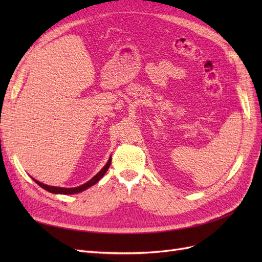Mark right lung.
<instances>
[{
	"instance_id": "1",
	"label": "right lung",
	"mask_w": 262,
	"mask_h": 262,
	"mask_svg": "<svg viewBox=\"0 0 262 262\" xmlns=\"http://www.w3.org/2000/svg\"><path fill=\"white\" fill-rule=\"evenodd\" d=\"M110 163H112V157L109 158V161L107 162V164L104 166V167L101 168V170L97 173V175H95L90 181H87L86 184L82 185V186H78V187H75V188H61V187H53V186H48V185H45V184H41V182L37 181L36 179H34V181L36 182L37 185L40 186L41 188H43L45 190H47V191H49L51 193H60V194H74V193H78L81 191H84L85 189L92 187L93 185L96 184V182L99 181V179L105 175L106 171L108 170L109 166H110Z\"/></svg>"
}]
</instances>
